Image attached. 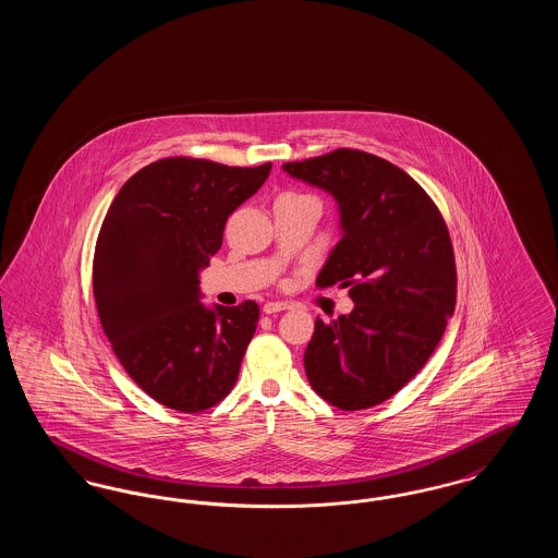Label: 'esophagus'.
<instances>
[{
  "label": "esophagus",
  "mask_w": 558,
  "mask_h": 558,
  "mask_svg": "<svg viewBox=\"0 0 558 558\" xmlns=\"http://www.w3.org/2000/svg\"><path fill=\"white\" fill-rule=\"evenodd\" d=\"M284 310H289V303H282V301H269L264 305V314H267V316L284 312Z\"/></svg>",
  "instance_id": "1"
}]
</instances>
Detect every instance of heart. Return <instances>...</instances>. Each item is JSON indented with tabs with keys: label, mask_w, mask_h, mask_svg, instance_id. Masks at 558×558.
Returning <instances> with one entry per match:
<instances>
[{
	"label": "heart",
	"mask_w": 558,
	"mask_h": 558,
	"mask_svg": "<svg viewBox=\"0 0 558 558\" xmlns=\"http://www.w3.org/2000/svg\"><path fill=\"white\" fill-rule=\"evenodd\" d=\"M284 196H289V194H284Z\"/></svg>",
	"instance_id": "b5f03b06"
}]
</instances>
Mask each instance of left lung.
Returning <instances> with one entry per match:
<instances>
[{
	"label": "left lung",
	"instance_id": "obj_1",
	"mask_svg": "<svg viewBox=\"0 0 558 558\" xmlns=\"http://www.w3.org/2000/svg\"><path fill=\"white\" fill-rule=\"evenodd\" d=\"M282 169L328 192L341 240L318 287H349L353 312L316 319L305 374L319 398L366 410L396 396L439 345L456 305V264L441 213L405 171L339 148Z\"/></svg>",
	"mask_w": 558,
	"mask_h": 558
}]
</instances>
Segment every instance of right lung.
<instances>
[{
	"instance_id": "add662e5",
	"label": "right lung",
	"mask_w": 558,
	"mask_h": 558,
	"mask_svg": "<svg viewBox=\"0 0 558 558\" xmlns=\"http://www.w3.org/2000/svg\"><path fill=\"white\" fill-rule=\"evenodd\" d=\"M269 171L271 162L157 160L125 182L105 217L94 253L98 316L133 383L171 410L203 412L239 378L259 307H207L198 276L228 217Z\"/></svg>"
}]
</instances>
